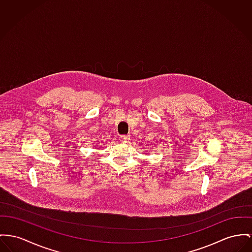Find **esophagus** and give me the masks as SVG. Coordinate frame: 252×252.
I'll return each mask as SVG.
<instances>
[{"label": "esophagus", "mask_w": 252, "mask_h": 252, "mask_svg": "<svg viewBox=\"0 0 252 252\" xmlns=\"http://www.w3.org/2000/svg\"><path fill=\"white\" fill-rule=\"evenodd\" d=\"M129 139H130V136H129L128 134H121V135L119 136V140H120L121 142H127Z\"/></svg>", "instance_id": "esophagus-1"}]
</instances>
